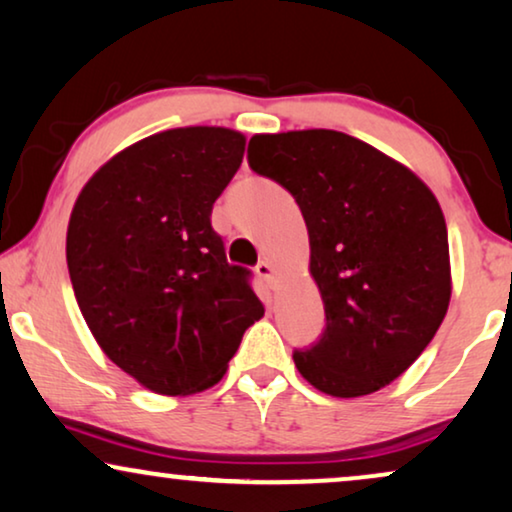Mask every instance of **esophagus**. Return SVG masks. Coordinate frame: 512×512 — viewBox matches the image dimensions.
<instances>
[{"mask_svg": "<svg viewBox=\"0 0 512 512\" xmlns=\"http://www.w3.org/2000/svg\"><path fill=\"white\" fill-rule=\"evenodd\" d=\"M255 271H257V276L264 278V281H267V283H271V285L276 283V269H274V264H271L269 260H262L255 267Z\"/></svg>", "mask_w": 512, "mask_h": 512, "instance_id": "obj_1", "label": "esophagus"}]
</instances>
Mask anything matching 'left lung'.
I'll list each match as a JSON object with an SVG mask.
<instances>
[{"mask_svg": "<svg viewBox=\"0 0 512 512\" xmlns=\"http://www.w3.org/2000/svg\"><path fill=\"white\" fill-rule=\"evenodd\" d=\"M248 161L295 196L325 330L295 365L335 398L370 395L431 344L452 297L447 224L431 189L367 142L327 128L250 138Z\"/></svg>", "mask_w": 512, "mask_h": 512, "instance_id": "8db88e82", "label": "left lung"}]
</instances>
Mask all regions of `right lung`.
I'll return each mask as SVG.
<instances>
[{
    "label": "right lung",
    "mask_w": 512,
    "mask_h": 512,
    "mask_svg": "<svg viewBox=\"0 0 512 512\" xmlns=\"http://www.w3.org/2000/svg\"><path fill=\"white\" fill-rule=\"evenodd\" d=\"M245 135L187 126L112 156L67 227L74 297L105 356L149 391L189 395L227 372L264 316L210 213L243 161Z\"/></svg>",
    "instance_id": "add662e5"
}]
</instances>
